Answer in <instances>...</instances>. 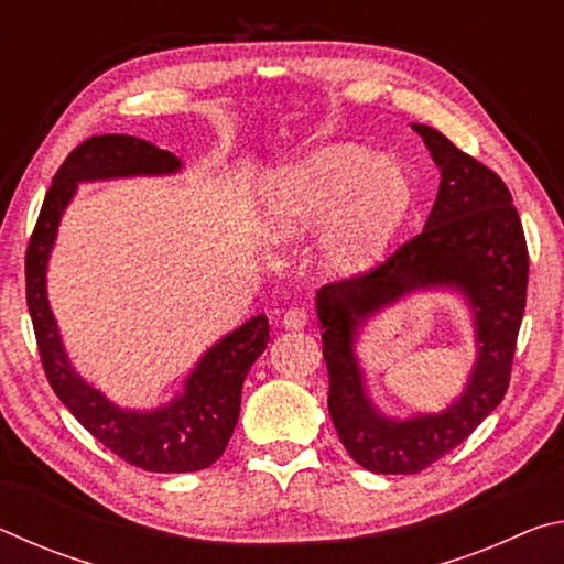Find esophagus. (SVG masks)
Wrapping results in <instances>:
<instances>
[{
    "label": "esophagus",
    "mask_w": 564,
    "mask_h": 564,
    "mask_svg": "<svg viewBox=\"0 0 564 564\" xmlns=\"http://www.w3.org/2000/svg\"><path fill=\"white\" fill-rule=\"evenodd\" d=\"M283 328H291V330H301L308 326V311L301 308V305H291L289 311L283 313Z\"/></svg>",
    "instance_id": "obj_1"
}]
</instances>
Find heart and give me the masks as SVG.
I'll return each instance as SVG.
<instances>
[{"mask_svg": "<svg viewBox=\"0 0 564 564\" xmlns=\"http://www.w3.org/2000/svg\"><path fill=\"white\" fill-rule=\"evenodd\" d=\"M413 208V184L393 161L362 147H326L263 181V228L293 241L333 221L328 261L360 269L383 248Z\"/></svg>", "mask_w": 564, "mask_h": 564, "instance_id": "b5f03b06", "label": "heart"}]
</instances>
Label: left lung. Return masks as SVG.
I'll return each mask as SVG.
<instances>
[{
    "label": "left lung",
    "mask_w": 564,
    "mask_h": 564,
    "mask_svg": "<svg viewBox=\"0 0 564 564\" xmlns=\"http://www.w3.org/2000/svg\"><path fill=\"white\" fill-rule=\"evenodd\" d=\"M441 169L425 228L383 263L316 295L328 366V410L340 443L370 473L415 475L460 445L508 393L528 299V243L505 181L451 139L413 123ZM460 290L474 308L478 360L464 395L443 414L395 421L361 386L351 343L373 312L420 288Z\"/></svg>",
    "instance_id": "left-lung-1"
}]
</instances>
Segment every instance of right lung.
I'll list each match as a JSON object with an SVG mask.
<instances>
[{
    "label": "right lung",
    "mask_w": 564,
    "mask_h": 564,
    "mask_svg": "<svg viewBox=\"0 0 564 564\" xmlns=\"http://www.w3.org/2000/svg\"><path fill=\"white\" fill-rule=\"evenodd\" d=\"M178 169L181 161L171 151L144 139L127 133H101L87 139L54 174L24 261L26 305L36 348L56 398L104 447L123 463L149 473L204 470L224 455L241 410L243 378L269 343V318L261 313L208 348L186 378L184 393L169 405L123 410L97 388L84 383L66 358L59 328L46 301V261L76 184L119 176L176 174Z\"/></svg>",
    "instance_id": "obj_1"
}]
</instances>
